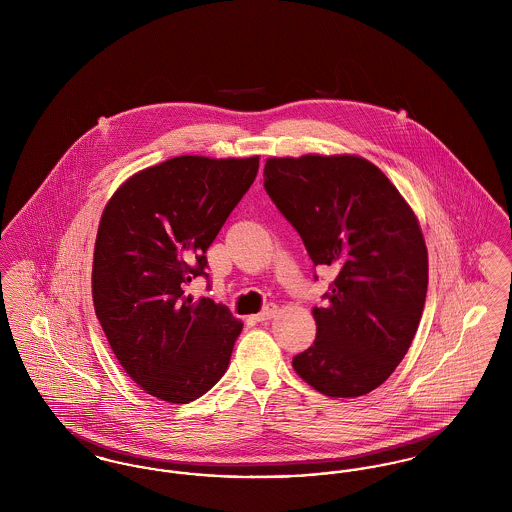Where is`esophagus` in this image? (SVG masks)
<instances>
[{"instance_id":"esophagus-1","label":"esophagus","mask_w":512,"mask_h":512,"mask_svg":"<svg viewBox=\"0 0 512 512\" xmlns=\"http://www.w3.org/2000/svg\"><path fill=\"white\" fill-rule=\"evenodd\" d=\"M276 311H278V307H276L274 303H270V305H267V307H265V309H263V311H261V313H259L255 318H257L259 322H263V320H270V318L276 315Z\"/></svg>"}]
</instances>
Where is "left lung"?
I'll list each match as a JSON object with an SVG mask.
<instances>
[{"mask_svg":"<svg viewBox=\"0 0 512 512\" xmlns=\"http://www.w3.org/2000/svg\"><path fill=\"white\" fill-rule=\"evenodd\" d=\"M265 188L315 267L338 270L313 307L315 343L293 370L328 397L382 386L411 347L428 290V249L411 205L359 155L268 157Z\"/></svg>","mask_w":512,"mask_h":512,"instance_id":"1","label":"left lung"}]
</instances>
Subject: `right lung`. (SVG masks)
I'll list each match as a JSON object with an SVG mask.
<instances>
[{
    "instance_id": "right-lung-1",
    "label": "right lung",
    "mask_w": 512,
    "mask_h": 512,
    "mask_svg": "<svg viewBox=\"0 0 512 512\" xmlns=\"http://www.w3.org/2000/svg\"><path fill=\"white\" fill-rule=\"evenodd\" d=\"M259 171V155H180L126 178L99 220L92 297L122 370L167 403H190L226 372L244 322L186 286Z\"/></svg>"
}]
</instances>
